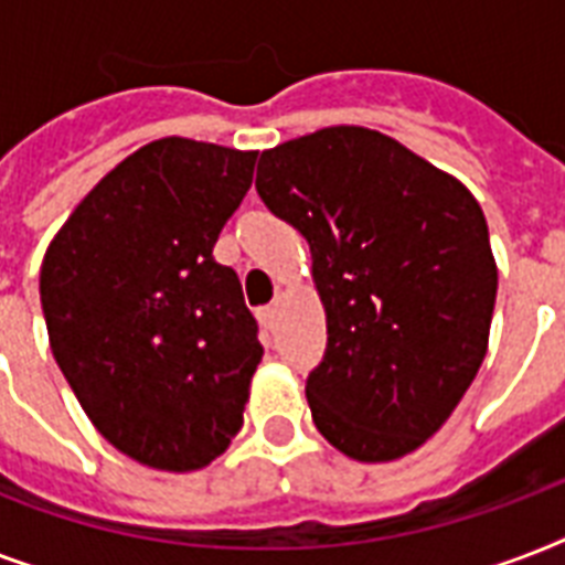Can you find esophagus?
<instances>
[{
  "label": "esophagus",
  "mask_w": 565,
  "mask_h": 565,
  "mask_svg": "<svg viewBox=\"0 0 565 565\" xmlns=\"http://www.w3.org/2000/svg\"><path fill=\"white\" fill-rule=\"evenodd\" d=\"M275 317H278V308L275 305H266V308L257 310V319L264 328H275Z\"/></svg>",
  "instance_id": "obj_1"
}]
</instances>
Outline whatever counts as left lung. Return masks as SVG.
Segmentation results:
<instances>
[{
    "instance_id": "left-lung-1",
    "label": "left lung",
    "mask_w": 565,
    "mask_h": 565,
    "mask_svg": "<svg viewBox=\"0 0 565 565\" xmlns=\"http://www.w3.org/2000/svg\"><path fill=\"white\" fill-rule=\"evenodd\" d=\"M257 195L308 239L326 358L308 375L319 434L343 455H411L481 370L499 269L481 204L393 137L334 126L266 149Z\"/></svg>"
}]
</instances>
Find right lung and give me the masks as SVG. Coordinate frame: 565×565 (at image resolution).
Masks as SVG:
<instances>
[{
  "label": "right lung",
  "mask_w": 565,
  "mask_h": 565,
  "mask_svg": "<svg viewBox=\"0 0 565 565\" xmlns=\"http://www.w3.org/2000/svg\"><path fill=\"white\" fill-rule=\"evenodd\" d=\"M257 152L163 137L117 163L40 266L49 345L102 437L193 472L243 428L264 345L237 273L213 260Z\"/></svg>",
  "instance_id": "obj_1"
}]
</instances>
